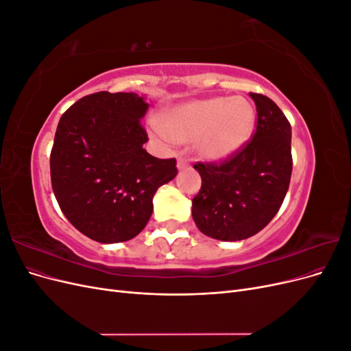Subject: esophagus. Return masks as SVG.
<instances>
[{"mask_svg":"<svg viewBox=\"0 0 351 351\" xmlns=\"http://www.w3.org/2000/svg\"><path fill=\"white\" fill-rule=\"evenodd\" d=\"M189 167V162L186 161V159H183V158H178V161H177V168L180 169V171H182V169H186Z\"/></svg>","mask_w":351,"mask_h":351,"instance_id":"1","label":"esophagus"}]
</instances>
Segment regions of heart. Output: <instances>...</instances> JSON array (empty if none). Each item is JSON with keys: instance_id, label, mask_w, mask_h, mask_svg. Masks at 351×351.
I'll return each instance as SVG.
<instances>
[{"instance_id": "obj_1", "label": "heart", "mask_w": 351, "mask_h": 351, "mask_svg": "<svg viewBox=\"0 0 351 351\" xmlns=\"http://www.w3.org/2000/svg\"><path fill=\"white\" fill-rule=\"evenodd\" d=\"M256 110L243 97H215L178 105L162 115L158 134L167 142L196 141L208 161H224L252 139Z\"/></svg>"}]
</instances>
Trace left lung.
Returning <instances> with one entry per match:
<instances>
[{"mask_svg":"<svg viewBox=\"0 0 351 351\" xmlns=\"http://www.w3.org/2000/svg\"><path fill=\"white\" fill-rule=\"evenodd\" d=\"M258 111L256 133L228 161L196 164L202 187L192 202L197 228L210 239H249L277 215L291 178V125L278 105L249 93Z\"/></svg>","mask_w":351,"mask_h":351,"instance_id":"8db88e82","label":"left lung"}]
</instances>
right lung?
<instances>
[{
    "label": "right lung",
    "instance_id": "obj_1",
    "mask_svg": "<svg viewBox=\"0 0 351 351\" xmlns=\"http://www.w3.org/2000/svg\"><path fill=\"white\" fill-rule=\"evenodd\" d=\"M134 92H98L60 119L51 183L62 214L98 243L136 237L149 221L156 190L177 176L176 159L143 149L149 104Z\"/></svg>",
    "mask_w": 351,
    "mask_h": 351
}]
</instances>
